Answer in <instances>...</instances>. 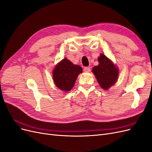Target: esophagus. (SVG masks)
Here are the masks:
<instances>
[{
    "label": "esophagus",
    "mask_w": 152,
    "mask_h": 152,
    "mask_svg": "<svg viewBox=\"0 0 152 152\" xmlns=\"http://www.w3.org/2000/svg\"><path fill=\"white\" fill-rule=\"evenodd\" d=\"M84 70L86 72H89L91 71V67H89V66H86V67H84Z\"/></svg>",
    "instance_id": "obj_1"
}]
</instances>
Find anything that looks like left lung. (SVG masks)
<instances>
[{"instance_id":"obj_1","label":"left lung","mask_w":152,"mask_h":152,"mask_svg":"<svg viewBox=\"0 0 152 152\" xmlns=\"http://www.w3.org/2000/svg\"><path fill=\"white\" fill-rule=\"evenodd\" d=\"M98 61L99 65L93 68V72L100 86L105 90L108 89L118 79V68L103 54L98 58Z\"/></svg>"}]
</instances>
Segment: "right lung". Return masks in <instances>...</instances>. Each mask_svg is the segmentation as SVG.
I'll use <instances>...</instances> for the list:
<instances>
[{
    "label": "right lung",
    "instance_id": "obj_1",
    "mask_svg": "<svg viewBox=\"0 0 152 152\" xmlns=\"http://www.w3.org/2000/svg\"><path fill=\"white\" fill-rule=\"evenodd\" d=\"M82 72V68L80 66L73 65L65 58L54 68L53 80L59 89L67 92L72 89L78 75Z\"/></svg>",
    "mask_w": 152,
    "mask_h": 152
}]
</instances>
